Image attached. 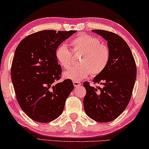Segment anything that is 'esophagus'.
I'll return each mask as SVG.
<instances>
[{
	"mask_svg": "<svg viewBox=\"0 0 149 149\" xmlns=\"http://www.w3.org/2000/svg\"><path fill=\"white\" fill-rule=\"evenodd\" d=\"M73 84H74V86H75V87H79V86H81V82H76V81H74V82H73Z\"/></svg>",
	"mask_w": 149,
	"mask_h": 149,
	"instance_id": "1",
	"label": "esophagus"
}]
</instances>
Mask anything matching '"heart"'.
<instances>
[{
  "label": "heart",
  "mask_w": 149,
  "mask_h": 149,
  "mask_svg": "<svg viewBox=\"0 0 149 149\" xmlns=\"http://www.w3.org/2000/svg\"><path fill=\"white\" fill-rule=\"evenodd\" d=\"M72 51L81 54L79 61L80 66L63 72L65 79L79 82L89 75L99 74L106 68L110 61V50L108 46L100 43L94 36L81 34L72 40L70 42ZM55 58L62 67L69 68L72 65V53L65 44H61L56 49Z\"/></svg>",
  "instance_id": "b5f03b06"
}]
</instances>
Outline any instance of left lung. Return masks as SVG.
<instances>
[{
	"label": "left lung",
	"mask_w": 149,
	"mask_h": 149,
	"mask_svg": "<svg viewBox=\"0 0 149 149\" xmlns=\"http://www.w3.org/2000/svg\"><path fill=\"white\" fill-rule=\"evenodd\" d=\"M107 41L110 61L106 68L93 79L102 87L95 88L84 82L86 93L83 99L86 114L94 120L107 123L125 111L131 98L136 78V67L129 45L115 33L93 30Z\"/></svg>",
	"instance_id": "1"
}]
</instances>
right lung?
<instances>
[{"label": "right lung", "mask_w": 149, "mask_h": 149, "mask_svg": "<svg viewBox=\"0 0 149 149\" xmlns=\"http://www.w3.org/2000/svg\"><path fill=\"white\" fill-rule=\"evenodd\" d=\"M76 31H42L20 41L14 54L11 80L20 108L31 119L49 123L63 113L74 88L70 80L55 83L62 69L55 51Z\"/></svg>", "instance_id": "add662e5"}]
</instances>
